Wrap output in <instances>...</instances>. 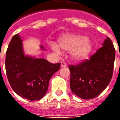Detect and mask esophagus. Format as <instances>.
<instances>
[{
  "mask_svg": "<svg viewBox=\"0 0 120 120\" xmlns=\"http://www.w3.org/2000/svg\"><path fill=\"white\" fill-rule=\"evenodd\" d=\"M61 67H62V68H65V67H67V64H66V63L62 62L61 63Z\"/></svg>",
  "mask_w": 120,
  "mask_h": 120,
  "instance_id": "obj_1",
  "label": "esophagus"
}]
</instances>
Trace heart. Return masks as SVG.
Segmentation results:
<instances>
[{
  "label": "heart",
  "instance_id": "heart-1",
  "mask_svg": "<svg viewBox=\"0 0 120 120\" xmlns=\"http://www.w3.org/2000/svg\"><path fill=\"white\" fill-rule=\"evenodd\" d=\"M58 45L62 49L71 52V56L76 61L86 60L93 49V44L87 37L79 34H66L59 38ZM60 47L55 44H51V48L60 54Z\"/></svg>",
  "mask_w": 120,
  "mask_h": 120
}]
</instances>
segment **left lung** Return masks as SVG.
I'll use <instances>...</instances> for the list:
<instances>
[{"label": "left lung", "mask_w": 120, "mask_h": 120, "mask_svg": "<svg viewBox=\"0 0 120 120\" xmlns=\"http://www.w3.org/2000/svg\"><path fill=\"white\" fill-rule=\"evenodd\" d=\"M114 60L115 49L108 37L103 43V46L89 60L76 65H69L72 92L83 100L93 99L100 95L112 77Z\"/></svg>", "instance_id": "obj_1"}]
</instances>
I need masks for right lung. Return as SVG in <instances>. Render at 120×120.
Masks as SVG:
<instances>
[{
    "mask_svg": "<svg viewBox=\"0 0 120 120\" xmlns=\"http://www.w3.org/2000/svg\"><path fill=\"white\" fill-rule=\"evenodd\" d=\"M22 42L18 34L9 42L5 60L7 77L18 95L30 101L39 100L47 92L50 78L60 69V63L26 56Z\"/></svg>",
    "mask_w": 120,
    "mask_h": 120,
    "instance_id": "obj_1",
    "label": "right lung"
}]
</instances>
